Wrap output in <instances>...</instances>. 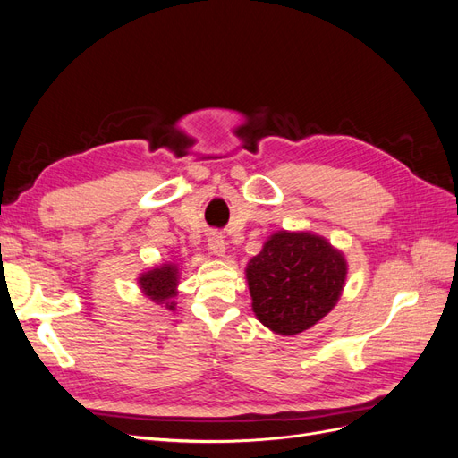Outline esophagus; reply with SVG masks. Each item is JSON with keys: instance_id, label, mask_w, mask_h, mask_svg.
<instances>
[{"instance_id": "obj_1", "label": "esophagus", "mask_w": 458, "mask_h": 458, "mask_svg": "<svg viewBox=\"0 0 458 458\" xmlns=\"http://www.w3.org/2000/svg\"><path fill=\"white\" fill-rule=\"evenodd\" d=\"M208 250L214 256H225V239L221 233H210L208 234Z\"/></svg>"}]
</instances>
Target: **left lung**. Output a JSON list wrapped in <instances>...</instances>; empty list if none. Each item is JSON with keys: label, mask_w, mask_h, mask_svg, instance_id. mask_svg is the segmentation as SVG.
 Segmentation results:
<instances>
[{"label": "left lung", "mask_w": 458, "mask_h": 458, "mask_svg": "<svg viewBox=\"0 0 458 458\" xmlns=\"http://www.w3.org/2000/svg\"><path fill=\"white\" fill-rule=\"evenodd\" d=\"M348 263L327 239L279 231L246 266L252 310L276 335L311 328L336 306Z\"/></svg>", "instance_id": "obj_1"}]
</instances>
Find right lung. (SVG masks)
Instances as JSON below:
<instances>
[{"instance_id": "obj_1", "label": "right lung", "mask_w": 458, "mask_h": 458, "mask_svg": "<svg viewBox=\"0 0 458 458\" xmlns=\"http://www.w3.org/2000/svg\"><path fill=\"white\" fill-rule=\"evenodd\" d=\"M179 269L175 263H162V266L141 273L140 283L145 296H148L152 301L165 303L170 310L174 308V301H170L177 294V281Z\"/></svg>"}]
</instances>
